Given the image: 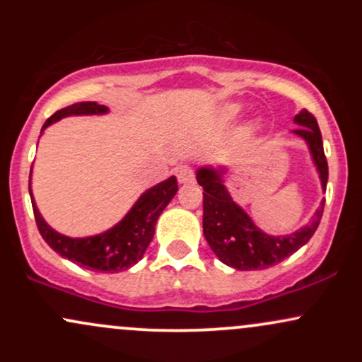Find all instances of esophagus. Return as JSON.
Segmentation results:
<instances>
[{
	"label": "esophagus",
	"mask_w": 362,
	"mask_h": 362,
	"mask_svg": "<svg viewBox=\"0 0 362 362\" xmlns=\"http://www.w3.org/2000/svg\"><path fill=\"white\" fill-rule=\"evenodd\" d=\"M175 173H177L178 184H184L185 185V184H192V182H194L192 168L187 167V165H180V167L175 170Z\"/></svg>",
	"instance_id": "34e87169"
}]
</instances>
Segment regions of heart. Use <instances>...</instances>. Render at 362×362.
Listing matches in <instances>:
<instances>
[{
  "mask_svg": "<svg viewBox=\"0 0 362 362\" xmlns=\"http://www.w3.org/2000/svg\"><path fill=\"white\" fill-rule=\"evenodd\" d=\"M242 110H243L242 103H238V102L224 103V105L221 107V110H219V119H221L223 124H230V122H233V120L238 117L240 114H242ZM260 129H262L260 120L253 119L243 127V134L247 136V138H252V136H255Z\"/></svg>",
  "mask_w": 362,
  "mask_h": 362,
  "instance_id": "1",
  "label": "heart"
}]
</instances>
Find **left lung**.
<instances>
[{
    "label": "left lung",
    "instance_id": "left-lung-1",
    "mask_svg": "<svg viewBox=\"0 0 362 362\" xmlns=\"http://www.w3.org/2000/svg\"><path fill=\"white\" fill-rule=\"evenodd\" d=\"M293 122L298 126L293 134L305 141L308 146L322 190L325 192L328 165L317 119L303 109L294 115ZM226 175L228 165L224 163L202 165L195 170L197 184L204 189V236L211 250L223 264L238 271H262L288 259L298 248L310 242L322 219L325 199H322L318 209L300 230L286 235H271L260 230L250 214L231 197L226 187Z\"/></svg>",
    "mask_w": 362,
    "mask_h": 362
}]
</instances>
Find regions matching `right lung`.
Segmentation results:
<instances>
[{
    "label": "right lung",
    "mask_w": 362,
    "mask_h": 362,
    "mask_svg": "<svg viewBox=\"0 0 362 362\" xmlns=\"http://www.w3.org/2000/svg\"><path fill=\"white\" fill-rule=\"evenodd\" d=\"M110 109L97 102H78L73 105L57 110L52 117L45 120L40 136L54 122H59L66 117H81V115H107ZM178 184L175 177H168L167 180L149 187L139 195L138 201L132 204L126 216L115 223L109 230L90 236H68L56 231L40 214L39 207L32 194V170L28 192H30L32 207H34L35 221L40 235L45 243L54 252L59 253L64 259L97 272H120L127 271L132 265L138 264L146 253L148 245L151 243L155 235V226L160 214L163 213L168 202L175 197Z\"/></svg>",
    "instance_id": "obj_1"
}]
</instances>
